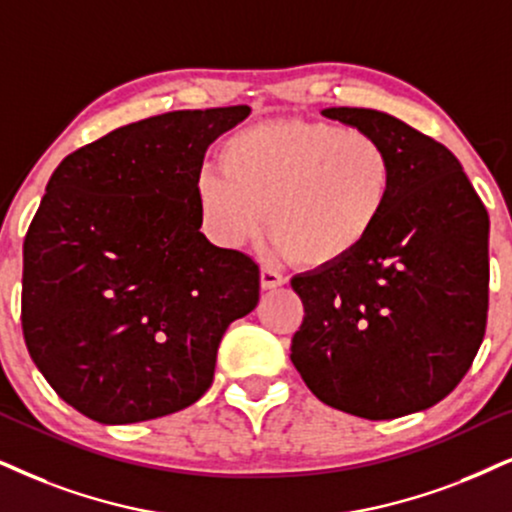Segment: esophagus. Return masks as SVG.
Returning a JSON list of instances; mask_svg holds the SVG:
<instances>
[{"instance_id":"obj_1","label":"esophagus","mask_w":512,"mask_h":512,"mask_svg":"<svg viewBox=\"0 0 512 512\" xmlns=\"http://www.w3.org/2000/svg\"><path fill=\"white\" fill-rule=\"evenodd\" d=\"M260 283H262L264 290H271V288L283 286V283H286V278H283V276L278 274V271H274V269L262 267V271H260Z\"/></svg>"}]
</instances>
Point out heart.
<instances>
[{
	"label": "heart",
	"instance_id": "heart-1",
	"mask_svg": "<svg viewBox=\"0 0 512 512\" xmlns=\"http://www.w3.org/2000/svg\"><path fill=\"white\" fill-rule=\"evenodd\" d=\"M394 160L364 129L300 118L264 120L224 141L219 167L193 181L200 224L217 245L241 248L262 231L274 255L307 267L347 260L383 222Z\"/></svg>",
	"mask_w": 512,
	"mask_h": 512
}]
</instances>
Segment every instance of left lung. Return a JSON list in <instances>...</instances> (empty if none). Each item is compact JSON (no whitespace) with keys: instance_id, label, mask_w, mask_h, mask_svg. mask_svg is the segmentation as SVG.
<instances>
[{"instance_id":"1","label":"left lung","mask_w":512,"mask_h":512,"mask_svg":"<svg viewBox=\"0 0 512 512\" xmlns=\"http://www.w3.org/2000/svg\"><path fill=\"white\" fill-rule=\"evenodd\" d=\"M383 141L394 193L347 260L293 276L304 304L290 361L323 404L368 420L430 409L487 331L489 215L449 148L371 108H326Z\"/></svg>"}]
</instances>
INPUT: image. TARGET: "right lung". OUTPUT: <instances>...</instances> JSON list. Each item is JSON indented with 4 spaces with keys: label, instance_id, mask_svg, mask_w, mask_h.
<instances>
[{
    "label": "right lung",
    "instance_id": "add662e5",
    "mask_svg": "<svg viewBox=\"0 0 512 512\" xmlns=\"http://www.w3.org/2000/svg\"><path fill=\"white\" fill-rule=\"evenodd\" d=\"M248 106L174 111L77 148L23 243V338L58 397L103 425L170 416L208 392L260 267L200 234L193 181Z\"/></svg>",
    "mask_w": 512,
    "mask_h": 512
}]
</instances>
